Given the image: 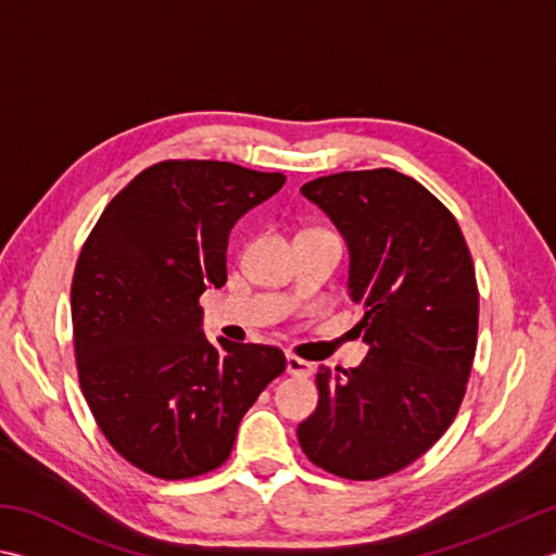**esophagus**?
Segmentation results:
<instances>
[{"label":"esophagus","instance_id":"1","mask_svg":"<svg viewBox=\"0 0 556 556\" xmlns=\"http://www.w3.org/2000/svg\"><path fill=\"white\" fill-rule=\"evenodd\" d=\"M287 374L291 376H301V378H308L313 374V364H308L306 358H299L289 354L287 356Z\"/></svg>","mask_w":556,"mask_h":556}]
</instances>
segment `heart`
I'll return each mask as SVG.
<instances>
[{"label":"heart","mask_w":556,"mask_h":556,"mask_svg":"<svg viewBox=\"0 0 556 556\" xmlns=\"http://www.w3.org/2000/svg\"><path fill=\"white\" fill-rule=\"evenodd\" d=\"M308 231H323V228H308Z\"/></svg>","instance_id":"obj_1"}]
</instances>
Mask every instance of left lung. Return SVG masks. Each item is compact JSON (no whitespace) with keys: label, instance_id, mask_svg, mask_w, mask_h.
Here are the masks:
<instances>
[{"label":"left lung","instance_id":"left-lung-1","mask_svg":"<svg viewBox=\"0 0 556 556\" xmlns=\"http://www.w3.org/2000/svg\"><path fill=\"white\" fill-rule=\"evenodd\" d=\"M301 192L346 238L371 350L350 371L320 368L299 443L325 472L380 480L421 458L463 405L480 323L472 255L448 206L405 173H332Z\"/></svg>","mask_w":556,"mask_h":556}]
</instances>
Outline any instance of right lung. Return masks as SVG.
Returning a JSON list of instances; mask_svg holds the SVG:
<instances>
[{
  "mask_svg": "<svg viewBox=\"0 0 556 556\" xmlns=\"http://www.w3.org/2000/svg\"><path fill=\"white\" fill-rule=\"evenodd\" d=\"M285 173L170 159L129 180L76 260L79 386L108 443L141 472L190 480L231 455L238 424L285 374L277 346L212 344L200 296L226 285L228 231Z\"/></svg>",
  "mask_w": 556,
  "mask_h": 556,
  "instance_id": "1",
  "label": "right lung"
}]
</instances>
